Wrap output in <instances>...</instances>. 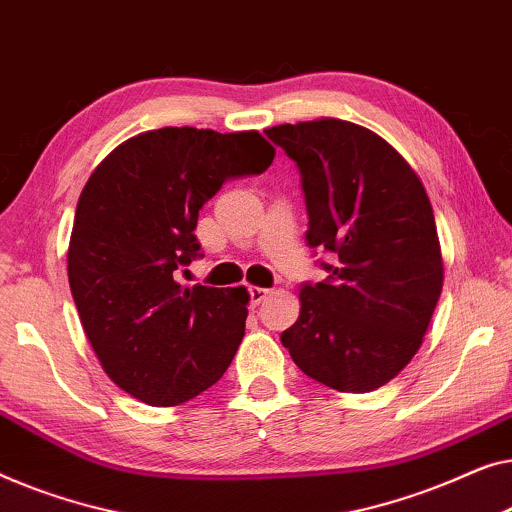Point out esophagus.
<instances>
[{
	"instance_id": "1",
	"label": "esophagus",
	"mask_w": 512,
	"mask_h": 512,
	"mask_svg": "<svg viewBox=\"0 0 512 512\" xmlns=\"http://www.w3.org/2000/svg\"><path fill=\"white\" fill-rule=\"evenodd\" d=\"M248 292H250V304H253V306H259L271 294L269 290H266V287H255V285L248 287Z\"/></svg>"
}]
</instances>
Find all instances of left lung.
Listing matches in <instances>:
<instances>
[{
    "mask_svg": "<svg viewBox=\"0 0 512 512\" xmlns=\"http://www.w3.org/2000/svg\"><path fill=\"white\" fill-rule=\"evenodd\" d=\"M297 162L311 248L329 276L304 283L301 313L280 341L308 378L371 392L415 352L443 290L434 211L420 178L385 139L355 122L320 118L264 129Z\"/></svg>",
    "mask_w": 512,
    "mask_h": 512,
    "instance_id": "1",
    "label": "left lung"
}]
</instances>
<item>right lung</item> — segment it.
<instances>
[{
    "label": "right lung",
    "instance_id": "add662e5",
    "mask_svg": "<svg viewBox=\"0 0 512 512\" xmlns=\"http://www.w3.org/2000/svg\"><path fill=\"white\" fill-rule=\"evenodd\" d=\"M259 132L162 127L92 171L76 206L67 271L85 336L115 385L178 406L218 383L246 334V287L176 283L199 257V211L229 178L262 174Z\"/></svg>",
    "mask_w": 512,
    "mask_h": 512
}]
</instances>
